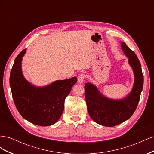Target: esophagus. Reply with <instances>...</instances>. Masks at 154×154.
Segmentation results:
<instances>
[{
    "label": "esophagus",
    "mask_w": 154,
    "mask_h": 154,
    "mask_svg": "<svg viewBox=\"0 0 154 154\" xmlns=\"http://www.w3.org/2000/svg\"><path fill=\"white\" fill-rule=\"evenodd\" d=\"M86 76L84 74H80L78 76V81L79 83H83V81H84V79L85 78Z\"/></svg>",
    "instance_id": "1"
}]
</instances>
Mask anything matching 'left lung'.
<instances>
[{
	"instance_id": "1",
	"label": "left lung",
	"mask_w": 154,
	"mask_h": 154,
	"mask_svg": "<svg viewBox=\"0 0 154 154\" xmlns=\"http://www.w3.org/2000/svg\"><path fill=\"white\" fill-rule=\"evenodd\" d=\"M122 49L128 58L135 77L130 94L123 99L113 100L102 94L91 83H87L85 86L88 114L96 123L105 127H114L131 117L137 108L143 87V75L137 55L123 42Z\"/></svg>"
}]
</instances>
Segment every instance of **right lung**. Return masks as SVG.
Here are the masks:
<instances>
[{
	"label": "right lung",
	"instance_id": "1",
	"mask_svg": "<svg viewBox=\"0 0 154 154\" xmlns=\"http://www.w3.org/2000/svg\"><path fill=\"white\" fill-rule=\"evenodd\" d=\"M26 52V49L17 56L10 73L14 103L20 115L28 122L42 127L52 125L61 117L65 100L77 82V78L57 80L47 86L36 87L22 74V60Z\"/></svg>",
	"mask_w": 154,
	"mask_h": 154
}]
</instances>
